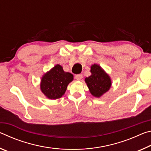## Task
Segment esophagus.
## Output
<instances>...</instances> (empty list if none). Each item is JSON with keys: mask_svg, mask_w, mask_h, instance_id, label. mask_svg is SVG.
Segmentation results:
<instances>
[{"mask_svg": "<svg viewBox=\"0 0 151 151\" xmlns=\"http://www.w3.org/2000/svg\"><path fill=\"white\" fill-rule=\"evenodd\" d=\"M75 78L78 81H81L83 78V75L82 74H78V75H75Z\"/></svg>", "mask_w": 151, "mask_h": 151, "instance_id": "esophagus-1", "label": "esophagus"}]
</instances>
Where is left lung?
Returning <instances> with one entry per match:
<instances>
[{"label":"left lung","instance_id":"1","mask_svg":"<svg viewBox=\"0 0 151 151\" xmlns=\"http://www.w3.org/2000/svg\"><path fill=\"white\" fill-rule=\"evenodd\" d=\"M91 75L85 78V83L92 95L98 98L106 93L111 88V78L108 74L96 64L91 66Z\"/></svg>","mask_w":151,"mask_h":151}]
</instances>
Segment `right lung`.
I'll use <instances>...</instances> for the list:
<instances>
[{"label": "right lung", "mask_w": 151, "mask_h": 151, "mask_svg": "<svg viewBox=\"0 0 151 151\" xmlns=\"http://www.w3.org/2000/svg\"><path fill=\"white\" fill-rule=\"evenodd\" d=\"M73 81V75L65 72L60 65H57L42 76L40 82V90L49 99L60 98L70 82Z\"/></svg>", "instance_id": "add662e5"}]
</instances>
